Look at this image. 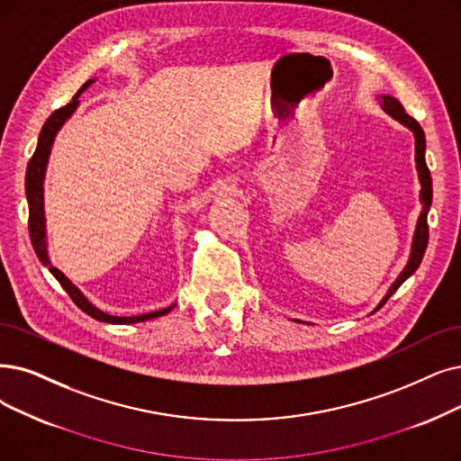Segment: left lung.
I'll return each instance as SVG.
<instances>
[{"label":"left lung","mask_w":461,"mask_h":461,"mask_svg":"<svg viewBox=\"0 0 461 461\" xmlns=\"http://www.w3.org/2000/svg\"><path fill=\"white\" fill-rule=\"evenodd\" d=\"M382 100V109L388 115H392L395 121H399L401 124L409 126L411 131L414 132V138H416V168H418V174H420V183H421V193H420V198H421V204H423V210L418 217V225H416V232H414V240H412V251H411V259L407 263V267L402 268V272L399 274V278L393 282V285L390 287V291L385 293V297L382 299V303L378 304L376 310H380L385 301H388L392 294L399 289V285L409 278V276H412L416 272V268L420 267L421 259H423V253H426V248H428V240H429V227H428V212H429V206H431V198H433V187H431V174H429V168L426 164V134H423L421 126L416 119H412L407 112H404V107L401 105L399 100H395L393 96H380Z\"/></svg>","instance_id":"8db88e82"}]
</instances>
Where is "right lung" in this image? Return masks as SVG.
I'll return each mask as SVG.
<instances>
[{
	"label": "right lung",
	"mask_w": 461,
	"mask_h": 461,
	"mask_svg": "<svg viewBox=\"0 0 461 461\" xmlns=\"http://www.w3.org/2000/svg\"><path fill=\"white\" fill-rule=\"evenodd\" d=\"M90 83L95 81H86L76 96L71 98L69 104H66L64 107L57 109L43 124L41 132H40V140H38V147H35V153L32 155L30 162H28V168H26V198H28V230H30V240L33 246L35 255H38V259L50 270V274L54 276L60 282V285L64 287V291L69 294L71 301L76 303L85 314H88L90 318H95L98 321H105V323H138V321H147V320H153L158 316L168 314V312L174 306L168 308H162L157 312H149V314H141V316H131V318H119V316H109L105 312L98 310L96 306H92L86 299L85 294L73 285L66 276L50 265V259L47 255V236H45V215H43V179H45V168H47V160H49V153H50V145L54 141V136L60 131V126L69 119V115L76 112L77 105H79V96L81 92L90 86Z\"/></svg>",
	"instance_id": "1"
}]
</instances>
